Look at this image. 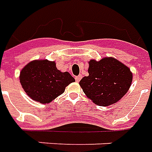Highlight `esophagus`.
Listing matches in <instances>:
<instances>
[{
  "label": "esophagus",
  "mask_w": 152,
  "mask_h": 152,
  "mask_svg": "<svg viewBox=\"0 0 152 152\" xmlns=\"http://www.w3.org/2000/svg\"><path fill=\"white\" fill-rule=\"evenodd\" d=\"M82 78V75H78V76H77V77H75V79H76V82L77 83H78V82L81 80Z\"/></svg>",
  "instance_id": "34e87169"
}]
</instances>
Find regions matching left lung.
Masks as SVG:
<instances>
[{"label": "left lung", "mask_w": 152, "mask_h": 152, "mask_svg": "<svg viewBox=\"0 0 152 152\" xmlns=\"http://www.w3.org/2000/svg\"><path fill=\"white\" fill-rule=\"evenodd\" d=\"M88 76L79 85L92 102L108 106L118 102L128 92L133 81L130 69L114 57H104L100 61L88 62Z\"/></svg>", "instance_id": "8db88e82"}]
</instances>
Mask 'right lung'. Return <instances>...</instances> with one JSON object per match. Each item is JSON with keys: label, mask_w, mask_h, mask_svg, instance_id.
Masks as SVG:
<instances>
[{"label": "right lung", "mask_w": 152, "mask_h": 152, "mask_svg": "<svg viewBox=\"0 0 152 152\" xmlns=\"http://www.w3.org/2000/svg\"><path fill=\"white\" fill-rule=\"evenodd\" d=\"M19 80L30 98L42 104L50 103L75 81L69 72L57 69L55 61L35 60L20 71Z\"/></svg>", "instance_id": "add662e5"}]
</instances>
